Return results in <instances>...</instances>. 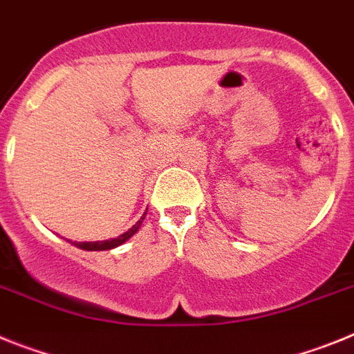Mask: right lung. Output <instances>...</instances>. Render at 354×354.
Masks as SVG:
<instances>
[{
    "instance_id": "1",
    "label": "right lung",
    "mask_w": 354,
    "mask_h": 354,
    "mask_svg": "<svg viewBox=\"0 0 354 354\" xmlns=\"http://www.w3.org/2000/svg\"><path fill=\"white\" fill-rule=\"evenodd\" d=\"M144 217H146V214H144L142 217H140V221H137V223H135L128 232L119 235L118 239H110V241H103V242H76L75 245H78L80 250H85V251H104V250H112V248H118V245L124 244L131 235L137 233V230H139L140 224H142Z\"/></svg>"
}]
</instances>
